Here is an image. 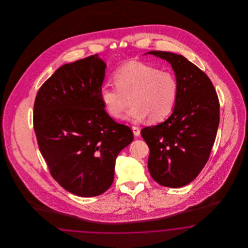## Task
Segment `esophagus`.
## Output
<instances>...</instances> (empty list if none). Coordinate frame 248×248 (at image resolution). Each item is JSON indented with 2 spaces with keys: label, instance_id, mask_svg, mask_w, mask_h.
Here are the masks:
<instances>
[{
  "label": "esophagus",
  "instance_id": "esophagus-1",
  "mask_svg": "<svg viewBox=\"0 0 248 248\" xmlns=\"http://www.w3.org/2000/svg\"><path fill=\"white\" fill-rule=\"evenodd\" d=\"M133 132H134V135L135 136H139L140 135V128L137 127V126H133Z\"/></svg>",
  "mask_w": 248,
  "mask_h": 248
}]
</instances>
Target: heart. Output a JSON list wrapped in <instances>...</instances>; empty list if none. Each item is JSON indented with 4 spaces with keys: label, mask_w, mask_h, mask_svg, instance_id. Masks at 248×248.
I'll return each mask as SVG.
<instances>
[{
    "label": "heart",
    "mask_w": 248,
    "mask_h": 248,
    "mask_svg": "<svg viewBox=\"0 0 248 248\" xmlns=\"http://www.w3.org/2000/svg\"><path fill=\"white\" fill-rule=\"evenodd\" d=\"M116 87L103 85L100 97L106 112L120 118L128 106L132 107L126 118L139 122L147 117L151 123L165 119L173 111L178 84L170 72L141 62H130L118 68L113 75Z\"/></svg>",
    "instance_id": "b5f03b06"
}]
</instances>
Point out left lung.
<instances>
[{"label": "left lung", "instance_id": "1", "mask_svg": "<svg viewBox=\"0 0 248 248\" xmlns=\"http://www.w3.org/2000/svg\"><path fill=\"white\" fill-rule=\"evenodd\" d=\"M147 53L167 61L178 84L170 117L141 130L150 149L148 169L159 185L182 187L195 179L210 156L220 120L217 93L209 77L183 55Z\"/></svg>", "mask_w": 248, "mask_h": 248}]
</instances>
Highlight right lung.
<instances>
[{"label": "right lung", "mask_w": 248, "mask_h": 248, "mask_svg": "<svg viewBox=\"0 0 248 248\" xmlns=\"http://www.w3.org/2000/svg\"><path fill=\"white\" fill-rule=\"evenodd\" d=\"M105 62L97 54L58 68L38 91L33 128L53 179L74 195H102L113 184L115 159L134 139L105 112L100 97Z\"/></svg>", "instance_id": "obj_1"}]
</instances>
